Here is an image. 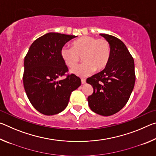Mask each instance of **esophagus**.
<instances>
[{
  "instance_id": "34e87169",
  "label": "esophagus",
  "mask_w": 156,
  "mask_h": 156,
  "mask_svg": "<svg viewBox=\"0 0 156 156\" xmlns=\"http://www.w3.org/2000/svg\"><path fill=\"white\" fill-rule=\"evenodd\" d=\"M81 83H82V84H84L86 83V80L84 78H82L81 79Z\"/></svg>"
}]
</instances>
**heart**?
<instances>
[{"label":"heart","mask_w":156,"mask_h":156,"mask_svg":"<svg viewBox=\"0 0 156 156\" xmlns=\"http://www.w3.org/2000/svg\"><path fill=\"white\" fill-rule=\"evenodd\" d=\"M112 55L109 42L105 38L83 36L73 41L72 47L64 46L60 49V56L65 65L73 68L81 57L84 62L73 69L72 72L79 76H86L95 71L106 67Z\"/></svg>","instance_id":"obj_1"}]
</instances>
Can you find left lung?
<instances>
[{"instance_id": "1", "label": "left lung", "mask_w": 156, "mask_h": 156, "mask_svg": "<svg viewBox=\"0 0 156 156\" xmlns=\"http://www.w3.org/2000/svg\"><path fill=\"white\" fill-rule=\"evenodd\" d=\"M100 36L109 42L112 55L103 70L87 79L94 91L87 98L89 106L98 114L109 116L125 107L136 81L133 57L120 39L109 34Z\"/></svg>"}]
</instances>
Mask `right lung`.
Wrapping results in <instances>:
<instances>
[{
	"label": "right lung",
	"mask_w": 156,
	"mask_h": 156,
	"mask_svg": "<svg viewBox=\"0 0 156 156\" xmlns=\"http://www.w3.org/2000/svg\"><path fill=\"white\" fill-rule=\"evenodd\" d=\"M76 36L47 33L31 44L24 60L23 80L31 104L41 113L57 114L67 107L71 94L80 86V78L68 73L60 49ZM65 75L63 80L57 78Z\"/></svg>",
	"instance_id": "1"
}]
</instances>
